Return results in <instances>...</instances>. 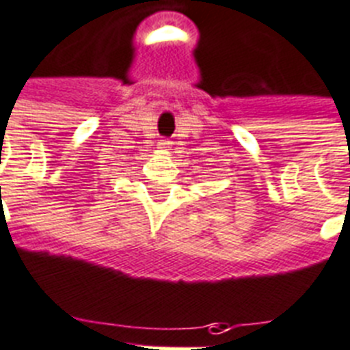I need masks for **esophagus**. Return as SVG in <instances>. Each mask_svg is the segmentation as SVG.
I'll return each instance as SVG.
<instances>
[{
    "mask_svg": "<svg viewBox=\"0 0 350 350\" xmlns=\"http://www.w3.org/2000/svg\"><path fill=\"white\" fill-rule=\"evenodd\" d=\"M161 148H172V142H168V139H161Z\"/></svg>",
    "mask_w": 350,
    "mask_h": 350,
    "instance_id": "obj_1",
    "label": "esophagus"
}]
</instances>
